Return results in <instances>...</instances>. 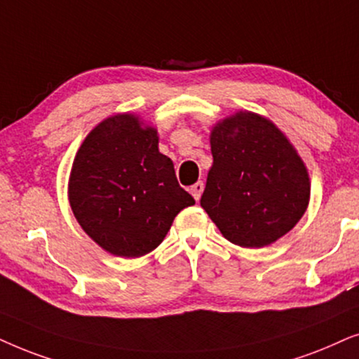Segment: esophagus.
<instances>
[{
	"instance_id": "34e87169",
	"label": "esophagus",
	"mask_w": 359,
	"mask_h": 359,
	"mask_svg": "<svg viewBox=\"0 0 359 359\" xmlns=\"http://www.w3.org/2000/svg\"><path fill=\"white\" fill-rule=\"evenodd\" d=\"M203 189H205L203 182H197V184H194L192 187H190L189 190H190V194L194 195V198H195V200H200V197H202Z\"/></svg>"
}]
</instances>
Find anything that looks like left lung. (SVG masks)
Instances as JSON below:
<instances>
[{
	"mask_svg": "<svg viewBox=\"0 0 359 359\" xmlns=\"http://www.w3.org/2000/svg\"><path fill=\"white\" fill-rule=\"evenodd\" d=\"M210 146L200 205L229 243L264 248L299 223L310 200L309 170L271 119L240 109L215 124Z\"/></svg>",
	"mask_w": 359,
	"mask_h": 359,
	"instance_id": "8db88e82",
	"label": "left lung"
}]
</instances>
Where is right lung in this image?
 Listing matches in <instances>:
<instances>
[{
	"label": "right lung",
	"instance_id": "obj_1",
	"mask_svg": "<svg viewBox=\"0 0 359 359\" xmlns=\"http://www.w3.org/2000/svg\"><path fill=\"white\" fill-rule=\"evenodd\" d=\"M67 194L83 231L119 257L156 250L180 210L195 203L159 152V133L135 113L111 114L88 133Z\"/></svg>",
	"mask_w": 359,
	"mask_h": 359
}]
</instances>
